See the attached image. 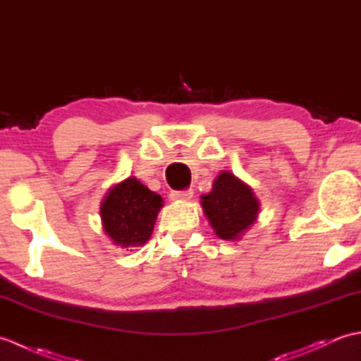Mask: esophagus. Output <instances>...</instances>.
Listing matches in <instances>:
<instances>
[{
	"instance_id": "esophagus-1",
	"label": "esophagus",
	"mask_w": 361,
	"mask_h": 361,
	"mask_svg": "<svg viewBox=\"0 0 361 361\" xmlns=\"http://www.w3.org/2000/svg\"><path fill=\"white\" fill-rule=\"evenodd\" d=\"M194 190L192 189H183V190H172L171 192V200H189L192 197Z\"/></svg>"
}]
</instances>
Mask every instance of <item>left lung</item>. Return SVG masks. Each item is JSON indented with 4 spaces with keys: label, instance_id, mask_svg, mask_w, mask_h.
Returning a JSON list of instances; mask_svg holds the SVG:
<instances>
[{
    "label": "left lung",
    "instance_id": "left-lung-1",
    "mask_svg": "<svg viewBox=\"0 0 361 361\" xmlns=\"http://www.w3.org/2000/svg\"><path fill=\"white\" fill-rule=\"evenodd\" d=\"M202 200L206 217L224 240L237 239L257 217V198L247 185L229 172H221L217 176L212 190L203 195Z\"/></svg>",
    "mask_w": 361,
    "mask_h": 361
}]
</instances>
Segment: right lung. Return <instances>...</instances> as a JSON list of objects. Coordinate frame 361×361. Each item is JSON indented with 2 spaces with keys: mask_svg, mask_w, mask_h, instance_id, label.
Segmentation results:
<instances>
[{
  "mask_svg": "<svg viewBox=\"0 0 361 361\" xmlns=\"http://www.w3.org/2000/svg\"><path fill=\"white\" fill-rule=\"evenodd\" d=\"M163 198L136 178L114 186L102 203L106 234L121 247H140L152 235Z\"/></svg>",
  "mask_w": 361,
  "mask_h": 361,
  "instance_id": "obj_1",
  "label": "right lung"
}]
</instances>
